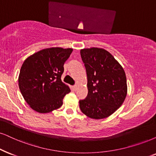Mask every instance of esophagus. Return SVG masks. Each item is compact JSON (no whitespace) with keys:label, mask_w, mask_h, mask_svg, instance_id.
Listing matches in <instances>:
<instances>
[{"label":"esophagus","mask_w":156,"mask_h":156,"mask_svg":"<svg viewBox=\"0 0 156 156\" xmlns=\"http://www.w3.org/2000/svg\"><path fill=\"white\" fill-rule=\"evenodd\" d=\"M77 87H78V86H77V85H74V86H73V88L74 90H76Z\"/></svg>","instance_id":"obj_1"}]
</instances>
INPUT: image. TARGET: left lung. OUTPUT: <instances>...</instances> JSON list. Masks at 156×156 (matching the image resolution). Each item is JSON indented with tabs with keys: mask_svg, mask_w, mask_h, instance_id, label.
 I'll list each match as a JSON object with an SVG mask.
<instances>
[{
	"mask_svg": "<svg viewBox=\"0 0 156 156\" xmlns=\"http://www.w3.org/2000/svg\"><path fill=\"white\" fill-rule=\"evenodd\" d=\"M88 79V95L80 100V109L95 119L111 115L125 101L127 78L124 69L109 52L92 47L80 50Z\"/></svg>",
	"mask_w": 156,
	"mask_h": 156,
	"instance_id": "1",
	"label": "left lung"
}]
</instances>
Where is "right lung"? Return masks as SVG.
<instances>
[{
    "instance_id": "obj_1",
    "label": "right lung",
    "mask_w": 156,
    "mask_h": 156,
    "mask_svg": "<svg viewBox=\"0 0 156 156\" xmlns=\"http://www.w3.org/2000/svg\"><path fill=\"white\" fill-rule=\"evenodd\" d=\"M73 49L52 47L40 50L26 60L21 68L19 86L30 107L39 113H48L62 105L70 91L61 80L64 63Z\"/></svg>"
}]
</instances>
